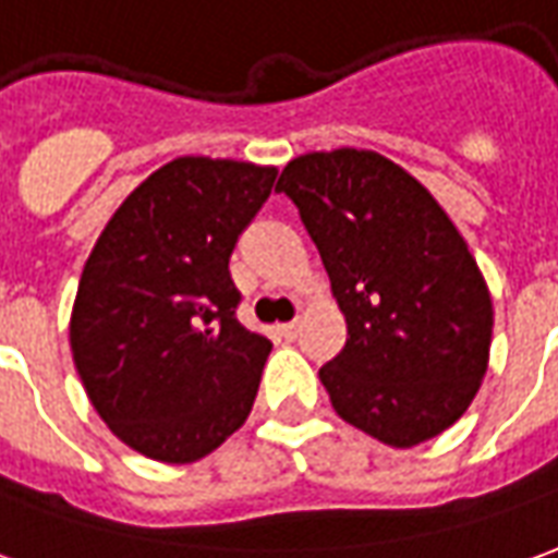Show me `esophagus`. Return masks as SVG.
Here are the masks:
<instances>
[{
    "label": "esophagus",
    "instance_id": "34e87169",
    "mask_svg": "<svg viewBox=\"0 0 558 558\" xmlns=\"http://www.w3.org/2000/svg\"><path fill=\"white\" fill-rule=\"evenodd\" d=\"M279 333H282L286 340H294V337L301 333V322L294 318V322H286V325H279Z\"/></svg>",
    "mask_w": 558,
    "mask_h": 558
}]
</instances>
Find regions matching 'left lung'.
Masks as SVG:
<instances>
[{
	"instance_id": "obj_1",
	"label": "left lung",
	"mask_w": 558,
	"mask_h": 558,
	"mask_svg": "<svg viewBox=\"0 0 558 558\" xmlns=\"http://www.w3.org/2000/svg\"><path fill=\"white\" fill-rule=\"evenodd\" d=\"M276 191L298 206L345 316L318 379L337 416L389 447L447 432L489 367L492 298L440 203L389 157H294Z\"/></svg>"
}]
</instances>
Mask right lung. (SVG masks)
Listing matches in <instances>:
<instances>
[{
    "label": "right lung",
    "instance_id": "right-lung-1",
    "mask_svg": "<svg viewBox=\"0 0 558 558\" xmlns=\"http://www.w3.org/2000/svg\"><path fill=\"white\" fill-rule=\"evenodd\" d=\"M276 167L175 157L118 206L81 272L69 343L111 432L155 462L218 449L252 413L272 343L236 318L230 255Z\"/></svg>",
    "mask_w": 558,
    "mask_h": 558
}]
</instances>
